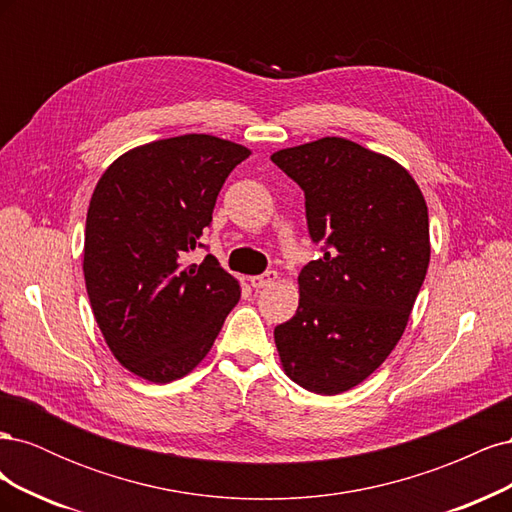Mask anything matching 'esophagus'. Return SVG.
<instances>
[{"label": "esophagus", "instance_id": "1", "mask_svg": "<svg viewBox=\"0 0 512 512\" xmlns=\"http://www.w3.org/2000/svg\"><path fill=\"white\" fill-rule=\"evenodd\" d=\"M275 280H277V273L275 271H267V273H262V275L250 277V284H252V288L260 290V288H267V286L275 284Z\"/></svg>", "mask_w": 512, "mask_h": 512}]
</instances>
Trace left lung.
Masks as SVG:
<instances>
[{
	"instance_id": "obj_1",
	"label": "left lung",
	"mask_w": 512,
	"mask_h": 512,
	"mask_svg": "<svg viewBox=\"0 0 512 512\" xmlns=\"http://www.w3.org/2000/svg\"><path fill=\"white\" fill-rule=\"evenodd\" d=\"M271 160L299 183L309 237L324 243L299 273V309L275 327V346L303 389L344 393L404 335L429 267L427 203L404 166L339 136Z\"/></svg>"
}]
</instances>
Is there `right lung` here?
<instances>
[{
  "label": "right lung",
  "mask_w": 512,
  "mask_h": 512,
  "mask_svg": "<svg viewBox=\"0 0 512 512\" xmlns=\"http://www.w3.org/2000/svg\"><path fill=\"white\" fill-rule=\"evenodd\" d=\"M250 149L183 134L123 153L87 209L83 273L91 309L115 359L164 384L205 359L239 282L215 256L190 262L215 200Z\"/></svg>",
  "instance_id": "obj_1"
}]
</instances>
